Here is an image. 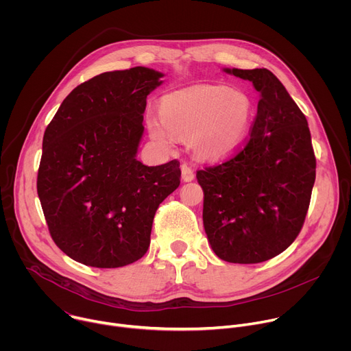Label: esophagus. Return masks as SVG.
Masks as SVG:
<instances>
[{"instance_id": "esophagus-1", "label": "esophagus", "mask_w": 351, "mask_h": 351, "mask_svg": "<svg viewBox=\"0 0 351 351\" xmlns=\"http://www.w3.org/2000/svg\"><path fill=\"white\" fill-rule=\"evenodd\" d=\"M180 169H182V179H183L184 182H191V180L194 179V172H193V169H191L189 165L183 164V165L180 167Z\"/></svg>"}]
</instances>
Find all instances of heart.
<instances>
[{"label": "heart", "instance_id": "obj_1", "mask_svg": "<svg viewBox=\"0 0 351 351\" xmlns=\"http://www.w3.org/2000/svg\"><path fill=\"white\" fill-rule=\"evenodd\" d=\"M256 115L247 93L225 86L198 84L164 97L161 114L149 112V136L161 147L173 148L189 136L191 152L203 160H221L244 143Z\"/></svg>", "mask_w": 351, "mask_h": 351}]
</instances>
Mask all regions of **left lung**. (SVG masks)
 <instances>
[{"label":"left lung","instance_id":"1","mask_svg":"<svg viewBox=\"0 0 351 351\" xmlns=\"http://www.w3.org/2000/svg\"><path fill=\"white\" fill-rule=\"evenodd\" d=\"M260 91L243 148L197 171L204 191L203 222L214 253L233 264L276 257L304 225L317 160L304 114L268 69H225Z\"/></svg>","mask_w":351,"mask_h":351}]
</instances>
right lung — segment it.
<instances>
[{
    "instance_id": "obj_1",
    "label": "right lung",
    "mask_w": 351,
    "mask_h": 351,
    "mask_svg": "<svg viewBox=\"0 0 351 351\" xmlns=\"http://www.w3.org/2000/svg\"><path fill=\"white\" fill-rule=\"evenodd\" d=\"M162 76L144 66L94 76L69 93L44 132L37 194L54 243L80 264L140 260L157 208L180 184L178 160H136L145 99Z\"/></svg>"
}]
</instances>
